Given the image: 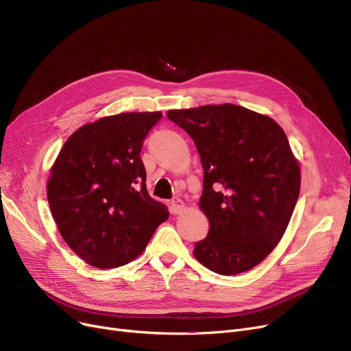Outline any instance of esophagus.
I'll list each match as a JSON object with an SVG mask.
<instances>
[{
	"instance_id": "obj_1",
	"label": "esophagus",
	"mask_w": 351,
	"mask_h": 351,
	"mask_svg": "<svg viewBox=\"0 0 351 351\" xmlns=\"http://www.w3.org/2000/svg\"><path fill=\"white\" fill-rule=\"evenodd\" d=\"M183 210H185V204H183L182 199L175 197V199L171 202V212H172L173 215H179V213H182Z\"/></svg>"
}]
</instances>
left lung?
I'll return each mask as SVG.
<instances>
[{
  "label": "left lung",
  "mask_w": 351,
  "mask_h": 351,
  "mask_svg": "<svg viewBox=\"0 0 351 351\" xmlns=\"http://www.w3.org/2000/svg\"><path fill=\"white\" fill-rule=\"evenodd\" d=\"M191 135L204 168L200 209L209 233L196 259L233 276L259 265L280 242L300 192V168L283 129L233 104L169 110Z\"/></svg>",
  "instance_id": "left-lung-1"
}]
</instances>
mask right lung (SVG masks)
I'll use <instances>...</instances> for the list:
<instances>
[{"label":"right lung","mask_w":351,"mask_h":351,"mask_svg":"<svg viewBox=\"0 0 351 351\" xmlns=\"http://www.w3.org/2000/svg\"><path fill=\"white\" fill-rule=\"evenodd\" d=\"M160 112L101 118L73 132L47 186L52 217L66 245L88 265L119 267L138 257L168 209L146 191L142 143Z\"/></svg>","instance_id":"right-lung-1"}]
</instances>
